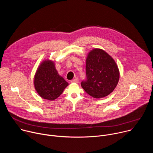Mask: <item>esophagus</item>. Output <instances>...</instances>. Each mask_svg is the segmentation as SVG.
Listing matches in <instances>:
<instances>
[{
	"label": "esophagus",
	"instance_id": "34e87169",
	"mask_svg": "<svg viewBox=\"0 0 153 153\" xmlns=\"http://www.w3.org/2000/svg\"><path fill=\"white\" fill-rule=\"evenodd\" d=\"M71 83H78L79 82V79L77 78H75V79L71 80Z\"/></svg>",
	"mask_w": 153,
	"mask_h": 153
}]
</instances>
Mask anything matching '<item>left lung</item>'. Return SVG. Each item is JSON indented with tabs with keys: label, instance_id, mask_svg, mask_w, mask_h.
I'll return each instance as SVG.
<instances>
[{
	"label": "left lung",
	"instance_id": "8db88e82",
	"mask_svg": "<svg viewBox=\"0 0 153 153\" xmlns=\"http://www.w3.org/2000/svg\"><path fill=\"white\" fill-rule=\"evenodd\" d=\"M119 79V71L113 59L100 49L93 50L86 61V79L81 86L90 96L99 99L113 91Z\"/></svg>",
	"mask_w": 153,
	"mask_h": 153
}]
</instances>
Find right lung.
Here are the masks:
<instances>
[{"label":"right lung","instance_id":"obj_1","mask_svg":"<svg viewBox=\"0 0 153 153\" xmlns=\"http://www.w3.org/2000/svg\"><path fill=\"white\" fill-rule=\"evenodd\" d=\"M34 86L37 93L43 99L53 100L57 99L68 83L60 76L50 60L43 62L34 77Z\"/></svg>","mask_w":153,"mask_h":153}]
</instances>
